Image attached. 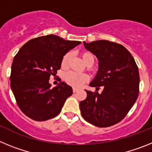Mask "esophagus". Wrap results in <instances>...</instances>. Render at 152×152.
<instances>
[{
  "label": "esophagus",
  "mask_w": 152,
  "mask_h": 152,
  "mask_svg": "<svg viewBox=\"0 0 152 152\" xmlns=\"http://www.w3.org/2000/svg\"><path fill=\"white\" fill-rule=\"evenodd\" d=\"M78 91V89L77 88H73V92L75 93V92H77V91Z\"/></svg>",
  "instance_id": "1"
}]
</instances>
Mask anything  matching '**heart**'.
Instances as JSON below:
<instances>
[{"mask_svg":"<svg viewBox=\"0 0 152 152\" xmlns=\"http://www.w3.org/2000/svg\"><path fill=\"white\" fill-rule=\"evenodd\" d=\"M81 58L83 61L87 65H92L93 63L94 62V57L91 53L88 52H82L80 54ZM70 58V53H67L64 56L61 60V65L65 67L68 64V60ZM89 79L87 75H78V74L74 73V72H68L64 75V80L70 85L75 87V88H80L85 82H87Z\"/></svg>","mask_w":152,"mask_h":152,"instance_id":"heart-1","label":"heart"}]
</instances>
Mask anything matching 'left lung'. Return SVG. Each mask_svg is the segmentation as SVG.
<instances>
[{
  "label": "left lung",
  "mask_w": 152,
  "mask_h": 152,
  "mask_svg": "<svg viewBox=\"0 0 152 152\" xmlns=\"http://www.w3.org/2000/svg\"><path fill=\"white\" fill-rule=\"evenodd\" d=\"M84 45L98 60V71L90 83L101 94L87 91L80 102L86 121L98 127H108L120 122L136 101L139 95V68L129 52L120 44L96 40Z\"/></svg>",
  "instance_id": "8db88e82"
}]
</instances>
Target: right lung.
Listing matches in <instances>:
<instances>
[{"label": "right lung", "mask_w": 152, "mask_h": 152, "mask_svg": "<svg viewBox=\"0 0 152 152\" xmlns=\"http://www.w3.org/2000/svg\"><path fill=\"white\" fill-rule=\"evenodd\" d=\"M80 43L51 34L29 40L17 52L11 66L10 88L28 117L45 121L61 112L72 88L63 81L52 88L49 79L60 69L64 55Z\"/></svg>", "instance_id": "right-lung-1"}]
</instances>
